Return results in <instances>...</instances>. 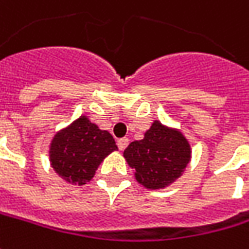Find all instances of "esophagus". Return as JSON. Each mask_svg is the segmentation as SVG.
<instances>
[{
	"label": "esophagus",
	"instance_id": "esophagus-1",
	"mask_svg": "<svg viewBox=\"0 0 249 249\" xmlns=\"http://www.w3.org/2000/svg\"><path fill=\"white\" fill-rule=\"evenodd\" d=\"M128 142H129V141H128L126 138H121V139H118V141H117V146H118V149H120V150H124L125 147L128 146Z\"/></svg>",
	"mask_w": 249,
	"mask_h": 249
}]
</instances>
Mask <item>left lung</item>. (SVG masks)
Instances as JSON below:
<instances>
[{
  "label": "left lung",
  "instance_id": "8db88e82",
  "mask_svg": "<svg viewBox=\"0 0 249 249\" xmlns=\"http://www.w3.org/2000/svg\"><path fill=\"white\" fill-rule=\"evenodd\" d=\"M124 157L139 184L163 189L182 176L191 160V146L181 131L155 121L143 139L128 145Z\"/></svg>",
  "mask_w": 249,
  "mask_h": 249
}]
</instances>
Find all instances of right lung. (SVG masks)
Wrapping results in <instances>:
<instances>
[{
	"label": "right lung",
	"instance_id": "obj_1",
	"mask_svg": "<svg viewBox=\"0 0 249 249\" xmlns=\"http://www.w3.org/2000/svg\"><path fill=\"white\" fill-rule=\"evenodd\" d=\"M117 149L108 131L100 129L86 115H81L54 135L50 143V163L68 184L85 185L94 177L100 163Z\"/></svg>",
	"mask_w": 249,
	"mask_h": 249
}]
</instances>
